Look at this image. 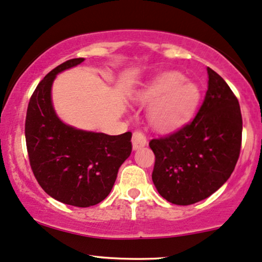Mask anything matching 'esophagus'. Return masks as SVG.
<instances>
[{
  "label": "esophagus",
  "mask_w": 262,
  "mask_h": 262,
  "mask_svg": "<svg viewBox=\"0 0 262 262\" xmlns=\"http://www.w3.org/2000/svg\"><path fill=\"white\" fill-rule=\"evenodd\" d=\"M147 144V138L142 131H135L132 135V147L134 149H140Z\"/></svg>",
  "instance_id": "1"
}]
</instances>
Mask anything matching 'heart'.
Segmentation results:
<instances>
[{
    "label": "heart",
    "instance_id": "1",
    "mask_svg": "<svg viewBox=\"0 0 262 262\" xmlns=\"http://www.w3.org/2000/svg\"><path fill=\"white\" fill-rule=\"evenodd\" d=\"M200 98L198 86L186 81V76L177 72H165L154 77L141 91L136 99L153 103L149 119L160 130H175L190 118Z\"/></svg>",
    "mask_w": 262,
    "mask_h": 262
}]
</instances>
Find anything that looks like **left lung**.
Returning <instances> with one entry per match:
<instances>
[{"label":"left lung","mask_w":262,"mask_h":262,"mask_svg":"<svg viewBox=\"0 0 262 262\" xmlns=\"http://www.w3.org/2000/svg\"><path fill=\"white\" fill-rule=\"evenodd\" d=\"M209 86L193 120L153 138V180L159 194L176 205L208 198L230 179L241 153L239 102L222 77L208 68Z\"/></svg>","instance_id":"8db88e82"}]
</instances>
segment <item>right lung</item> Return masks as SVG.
Segmentation results:
<instances>
[{
    "mask_svg": "<svg viewBox=\"0 0 262 262\" xmlns=\"http://www.w3.org/2000/svg\"><path fill=\"white\" fill-rule=\"evenodd\" d=\"M83 60L69 59L48 73L32 93L25 119L29 161L38 185L58 202L79 208L108 196L132 150L131 132L109 136L77 130L54 113L51 87L56 75Z\"/></svg>",
    "mask_w": 262,
    "mask_h": 262,
    "instance_id": "obj_1",
    "label": "right lung"
}]
</instances>
